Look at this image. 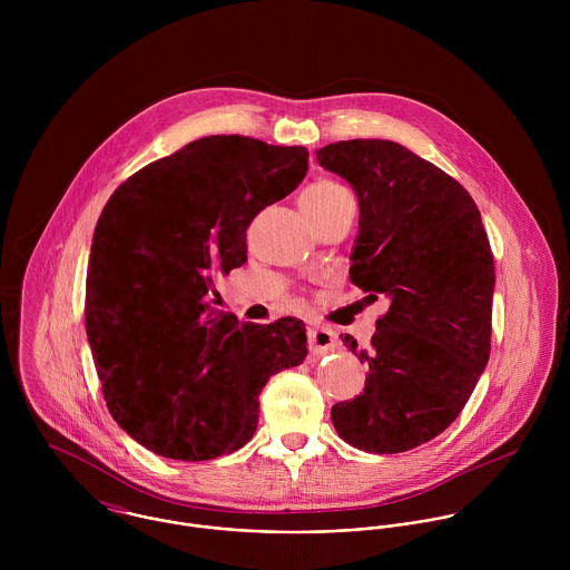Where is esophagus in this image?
Returning <instances> with one entry per match:
<instances>
[{"label":"esophagus","instance_id":"esophagus-1","mask_svg":"<svg viewBox=\"0 0 570 570\" xmlns=\"http://www.w3.org/2000/svg\"><path fill=\"white\" fill-rule=\"evenodd\" d=\"M337 348V337L335 331L326 326H312L309 328V351L312 355H325Z\"/></svg>","mask_w":570,"mask_h":570}]
</instances>
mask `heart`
<instances>
[{
    "instance_id": "heart-1",
    "label": "heart",
    "mask_w": 570,
    "mask_h": 570,
    "mask_svg": "<svg viewBox=\"0 0 570 570\" xmlns=\"http://www.w3.org/2000/svg\"><path fill=\"white\" fill-rule=\"evenodd\" d=\"M344 197H351V195L342 184H337L333 179H321V181H314L312 186L305 188V193L301 197V204L307 210H323V208H328L331 204H335Z\"/></svg>"
}]
</instances>
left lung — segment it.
<instances>
[{"label":"left lung","mask_w":570,"mask_h":570,"mask_svg":"<svg viewBox=\"0 0 570 570\" xmlns=\"http://www.w3.org/2000/svg\"><path fill=\"white\" fill-rule=\"evenodd\" d=\"M360 199L351 283L389 312L366 348L364 393L331 407L357 450L397 454L441 434L465 407L491 351L493 254L472 195L445 170L391 140L318 151Z\"/></svg>","instance_id":"1"}]
</instances>
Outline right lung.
Instances as JSON below:
<instances>
[{
	"label": "right lung",
	"instance_id": "right-lung-1",
	"mask_svg": "<svg viewBox=\"0 0 570 570\" xmlns=\"http://www.w3.org/2000/svg\"><path fill=\"white\" fill-rule=\"evenodd\" d=\"M305 147L208 136L147 164L94 230L85 328L116 423L147 450L210 461L252 439L267 380L307 357L303 321L239 323L208 305L247 261L245 230L307 175Z\"/></svg>",
	"mask_w": 570,
	"mask_h": 570
}]
</instances>
